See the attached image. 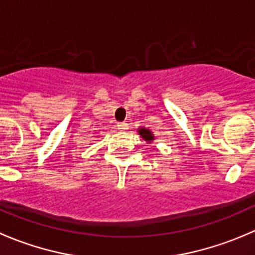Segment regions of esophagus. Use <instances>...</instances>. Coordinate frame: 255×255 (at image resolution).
Returning <instances> with one entry per match:
<instances>
[{"label": "esophagus", "mask_w": 255, "mask_h": 255, "mask_svg": "<svg viewBox=\"0 0 255 255\" xmlns=\"http://www.w3.org/2000/svg\"><path fill=\"white\" fill-rule=\"evenodd\" d=\"M117 128L120 130H126V129H128V123H126V122H120V123H117Z\"/></svg>", "instance_id": "esophagus-1"}]
</instances>
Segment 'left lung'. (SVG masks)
<instances>
[{
    "instance_id": "obj_1",
    "label": "left lung",
    "mask_w": 255,
    "mask_h": 255,
    "mask_svg": "<svg viewBox=\"0 0 255 255\" xmlns=\"http://www.w3.org/2000/svg\"><path fill=\"white\" fill-rule=\"evenodd\" d=\"M137 132H138V134H139L140 137H142L147 143H152L153 140H154V134H153L152 130L148 129V128L140 127V128H138Z\"/></svg>"
}]
</instances>
